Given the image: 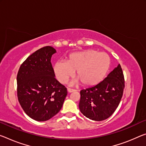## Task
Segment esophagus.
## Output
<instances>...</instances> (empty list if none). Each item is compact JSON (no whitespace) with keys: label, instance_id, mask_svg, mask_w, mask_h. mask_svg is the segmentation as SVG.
Here are the masks:
<instances>
[{"label":"esophagus","instance_id":"esophagus-1","mask_svg":"<svg viewBox=\"0 0 146 146\" xmlns=\"http://www.w3.org/2000/svg\"><path fill=\"white\" fill-rule=\"evenodd\" d=\"M75 91H76L75 90L71 89V88H68V92H69V93H71V92H75Z\"/></svg>","mask_w":146,"mask_h":146}]
</instances>
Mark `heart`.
<instances>
[{"label": "heart", "mask_w": 146, "mask_h": 146, "mask_svg": "<svg viewBox=\"0 0 146 146\" xmlns=\"http://www.w3.org/2000/svg\"><path fill=\"white\" fill-rule=\"evenodd\" d=\"M110 66V58L107 54L91 49L73 53L66 62H57L54 66V72L57 80L66 84L77 71L76 77L78 80L89 86L101 81Z\"/></svg>", "instance_id": "b5f03b06"}]
</instances>
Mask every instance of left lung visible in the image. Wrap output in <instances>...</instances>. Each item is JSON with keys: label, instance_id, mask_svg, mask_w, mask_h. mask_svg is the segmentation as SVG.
<instances>
[{"label": "left lung", "instance_id": "left-lung-1", "mask_svg": "<svg viewBox=\"0 0 146 146\" xmlns=\"http://www.w3.org/2000/svg\"><path fill=\"white\" fill-rule=\"evenodd\" d=\"M124 87L123 71L118 64L102 81L80 91V111L94 121L108 118L118 106Z\"/></svg>", "mask_w": 146, "mask_h": 146}]
</instances>
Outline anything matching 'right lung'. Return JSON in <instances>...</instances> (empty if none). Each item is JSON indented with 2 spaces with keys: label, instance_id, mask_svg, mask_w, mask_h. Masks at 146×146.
Here are the masks:
<instances>
[{
  "label": "right lung",
  "instance_id": "right-lung-1",
  "mask_svg": "<svg viewBox=\"0 0 146 146\" xmlns=\"http://www.w3.org/2000/svg\"><path fill=\"white\" fill-rule=\"evenodd\" d=\"M56 51L47 46L27 58L17 76L18 100L25 112L36 121H47L61 110L68 94L55 78L50 58Z\"/></svg>",
  "mask_w": 146,
  "mask_h": 146
}]
</instances>
